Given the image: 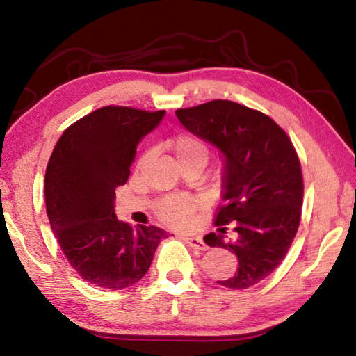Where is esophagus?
<instances>
[{"label": "esophagus", "mask_w": 356, "mask_h": 356, "mask_svg": "<svg viewBox=\"0 0 356 356\" xmlns=\"http://www.w3.org/2000/svg\"><path fill=\"white\" fill-rule=\"evenodd\" d=\"M184 242L188 243L191 248H196V250H207V245L202 242V238L200 236H184Z\"/></svg>", "instance_id": "obj_1"}]
</instances>
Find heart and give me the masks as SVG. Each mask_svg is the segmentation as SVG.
Masks as SVG:
<instances>
[{
	"mask_svg": "<svg viewBox=\"0 0 356 356\" xmlns=\"http://www.w3.org/2000/svg\"><path fill=\"white\" fill-rule=\"evenodd\" d=\"M168 147H170L180 168L186 163H193V161H201L206 165L209 150L200 138L182 134L168 143ZM195 210L196 202L186 196H168L156 202L155 206L159 218L172 227L190 226Z\"/></svg>",
	"mask_w": 356,
	"mask_h": 356,
	"instance_id": "b5f03b06",
	"label": "heart"
}]
</instances>
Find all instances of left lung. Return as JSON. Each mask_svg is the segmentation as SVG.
<instances>
[{
	"mask_svg": "<svg viewBox=\"0 0 356 356\" xmlns=\"http://www.w3.org/2000/svg\"><path fill=\"white\" fill-rule=\"evenodd\" d=\"M180 124L222 155V206L215 216L218 232L204 242L236 254L229 289H248L267 278L286 257L298 231L303 176L291 138L272 118L231 100L180 108ZM234 238L225 241V225Z\"/></svg>",
	"mask_w": 356,
	"mask_h": 356,
	"instance_id": "left-lung-1",
	"label": "left lung"
}]
</instances>
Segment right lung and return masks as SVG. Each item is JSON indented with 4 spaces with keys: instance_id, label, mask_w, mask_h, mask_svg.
<instances>
[{
    "instance_id": "obj_1",
    "label": "right lung",
    "mask_w": 356,
    "mask_h": 356,
    "mask_svg": "<svg viewBox=\"0 0 356 356\" xmlns=\"http://www.w3.org/2000/svg\"><path fill=\"white\" fill-rule=\"evenodd\" d=\"M165 116L104 106L78 119L59 138L45 172L51 231L72 268L97 287L120 291L147 273L166 231L131 227L114 213L116 186L130 176L136 147Z\"/></svg>"
}]
</instances>
